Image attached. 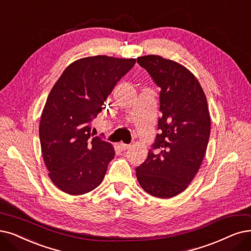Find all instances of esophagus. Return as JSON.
Instances as JSON below:
<instances>
[{
  "label": "esophagus",
  "mask_w": 251,
  "mask_h": 251,
  "mask_svg": "<svg viewBox=\"0 0 251 251\" xmlns=\"http://www.w3.org/2000/svg\"><path fill=\"white\" fill-rule=\"evenodd\" d=\"M119 147L122 148V150H126L128 148H131V145H129V144H125V143H120Z\"/></svg>",
  "instance_id": "1"
}]
</instances>
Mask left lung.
I'll return each mask as SVG.
<instances>
[{"mask_svg":"<svg viewBox=\"0 0 251 251\" xmlns=\"http://www.w3.org/2000/svg\"><path fill=\"white\" fill-rule=\"evenodd\" d=\"M137 62L160 87L162 115L160 133L136 175L146 193L169 199L183 192L203 162L211 126L207 99L198 79L182 65L153 54Z\"/></svg>","mask_w":251,"mask_h":251,"instance_id":"1","label":"left lung"}]
</instances>
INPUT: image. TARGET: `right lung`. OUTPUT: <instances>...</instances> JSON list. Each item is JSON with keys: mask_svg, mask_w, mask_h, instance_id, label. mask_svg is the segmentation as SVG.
Wrapping results in <instances>:
<instances>
[{"mask_svg": "<svg viewBox=\"0 0 251 251\" xmlns=\"http://www.w3.org/2000/svg\"><path fill=\"white\" fill-rule=\"evenodd\" d=\"M136 58L83 57L66 68L49 93L39 126L48 176L64 193L92 192L105 177L115 151L94 137L91 124Z\"/></svg>", "mask_w": 251, "mask_h": 251, "instance_id": "obj_1", "label": "right lung"}]
</instances>
